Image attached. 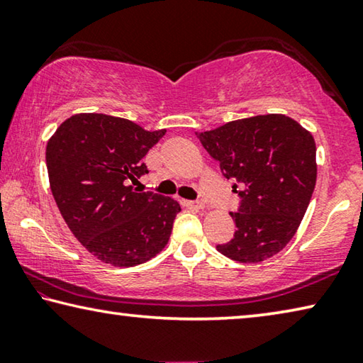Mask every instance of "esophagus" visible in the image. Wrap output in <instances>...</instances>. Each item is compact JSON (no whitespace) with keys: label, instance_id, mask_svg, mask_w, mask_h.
Here are the masks:
<instances>
[{"label":"esophagus","instance_id":"34e87169","mask_svg":"<svg viewBox=\"0 0 363 363\" xmlns=\"http://www.w3.org/2000/svg\"><path fill=\"white\" fill-rule=\"evenodd\" d=\"M182 205L189 208H203V202H200V200H182Z\"/></svg>","mask_w":363,"mask_h":363}]
</instances>
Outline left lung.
<instances>
[{
    "instance_id": "8db88e82",
    "label": "left lung",
    "mask_w": 363,
    "mask_h": 363,
    "mask_svg": "<svg viewBox=\"0 0 363 363\" xmlns=\"http://www.w3.org/2000/svg\"><path fill=\"white\" fill-rule=\"evenodd\" d=\"M207 153L235 179L240 208L231 212L233 240L223 256L257 264L275 256L298 230L316 184V145L294 118L267 113L196 133Z\"/></svg>"
}]
</instances>
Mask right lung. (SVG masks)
I'll return each instance as SVG.
<instances>
[{"label": "right lung", "mask_w": 363, "mask_h": 363, "mask_svg": "<svg viewBox=\"0 0 363 363\" xmlns=\"http://www.w3.org/2000/svg\"><path fill=\"white\" fill-rule=\"evenodd\" d=\"M164 133L106 113H77L47 143L58 210L81 245L113 267L138 266L163 251L181 212L174 199L130 186L148 172L142 160Z\"/></svg>", "instance_id": "add662e5"}]
</instances>
